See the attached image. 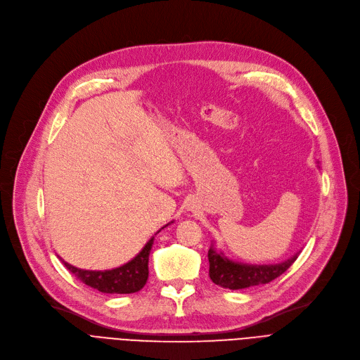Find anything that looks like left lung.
<instances>
[{
  "mask_svg": "<svg viewBox=\"0 0 360 360\" xmlns=\"http://www.w3.org/2000/svg\"><path fill=\"white\" fill-rule=\"evenodd\" d=\"M297 255L299 252L278 264H262V266L257 264L255 266V264L233 261L226 257L221 251H216L214 245H212L209 250V274L214 285H219L224 289H247L251 286L266 285V283L277 278L292 266Z\"/></svg>",
  "mask_w": 360,
  "mask_h": 360,
  "instance_id": "8db88e82",
  "label": "left lung"
}]
</instances>
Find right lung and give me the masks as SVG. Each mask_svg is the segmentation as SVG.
<instances>
[{"label":"right lung","mask_w":360,"mask_h":360,"mask_svg":"<svg viewBox=\"0 0 360 360\" xmlns=\"http://www.w3.org/2000/svg\"><path fill=\"white\" fill-rule=\"evenodd\" d=\"M170 223L165 224L162 229H165ZM153 240L155 236L148 239V242L144 245V248L131 261L112 270H83L71 266V264L65 262L61 257L58 258L75 277L84 283V285L102 293H136L144 288L148 278V255L151 247H153Z\"/></svg>","instance_id":"add662e5"}]
</instances>
